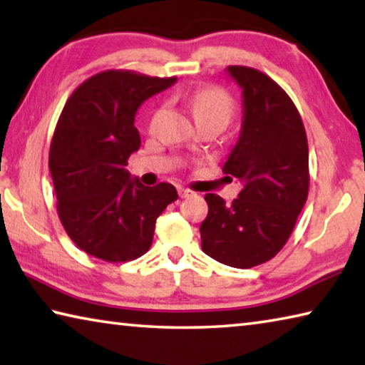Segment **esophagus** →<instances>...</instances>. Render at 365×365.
I'll use <instances>...</instances> for the list:
<instances>
[{"instance_id":"1","label":"esophagus","mask_w":365,"mask_h":365,"mask_svg":"<svg viewBox=\"0 0 365 365\" xmlns=\"http://www.w3.org/2000/svg\"><path fill=\"white\" fill-rule=\"evenodd\" d=\"M178 195H180V197H190V196H193L195 193L188 188H178Z\"/></svg>"}]
</instances>
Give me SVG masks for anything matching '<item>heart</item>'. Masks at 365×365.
Returning a JSON list of instances; mask_svg holds the SVG:
<instances>
[{"mask_svg":"<svg viewBox=\"0 0 365 365\" xmlns=\"http://www.w3.org/2000/svg\"><path fill=\"white\" fill-rule=\"evenodd\" d=\"M188 106L197 123L217 122L224 127L230 122L235 110L233 98L228 95L225 90L219 88V86H207V88L195 91V93L190 96ZM163 113V108L154 110V114L150 119V130L156 128Z\"/></svg>","mask_w":365,"mask_h":365,"instance_id":"1","label":"heart"}]
</instances>
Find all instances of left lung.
<instances>
[{
	"label": "left lung",
	"mask_w": 365,
	"mask_h": 365,
	"mask_svg": "<svg viewBox=\"0 0 365 365\" xmlns=\"http://www.w3.org/2000/svg\"><path fill=\"white\" fill-rule=\"evenodd\" d=\"M243 95V123L224 164L243 190L230 205L207 193L201 248L215 261L250 269L270 261L288 242L309 191V148L292 98L261 71L228 66Z\"/></svg>",
	"instance_id": "8db88e82"
}]
</instances>
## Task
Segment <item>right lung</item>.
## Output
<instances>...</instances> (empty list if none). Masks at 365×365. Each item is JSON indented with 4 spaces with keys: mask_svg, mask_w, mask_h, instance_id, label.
Wrapping results in <instances>:
<instances>
[{
    "mask_svg": "<svg viewBox=\"0 0 365 365\" xmlns=\"http://www.w3.org/2000/svg\"><path fill=\"white\" fill-rule=\"evenodd\" d=\"M175 80L104 71L67 100L49 146V172L61 224L86 255L108 262L143 256L156 219L178 197L174 185L145 187L125 169L141 145L133 125L138 108Z\"/></svg>",
    "mask_w": 365,
    "mask_h": 365,
    "instance_id": "add662e5",
    "label": "right lung"
}]
</instances>
